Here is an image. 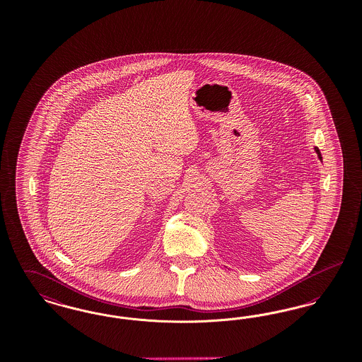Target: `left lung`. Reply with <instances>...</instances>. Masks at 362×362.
Segmentation results:
<instances>
[{
	"instance_id": "8db88e82",
	"label": "left lung",
	"mask_w": 362,
	"mask_h": 362,
	"mask_svg": "<svg viewBox=\"0 0 362 362\" xmlns=\"http://www.w3.org/2000/svg\"><path fill=\"white\" fill-rule=\"evenodd\" d=\"M315 151H316V153H317V156H319V158L322 160V155H320V151H319L317 148H315Z\"/></svg>"
}]
</instances>
